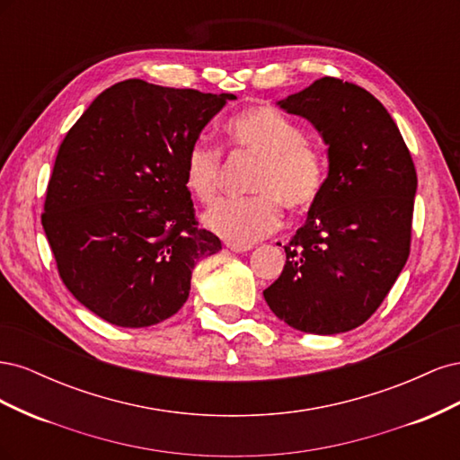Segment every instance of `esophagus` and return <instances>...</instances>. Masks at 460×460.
<instances>
[{
	"label": "esophagus",
	"instance_id": "34e87169",
	"mask_svg": "<svg viewBox=\"0 0 460 460\" xmlns=\"http://www.w3.org/2000/svg\"><path fill=\"white\" fill-rule=\"evenodd\" d=\"M226 247L234 253H247V252H252V249H253L252 243H228Z\"/></svg>",
	"mask_w": 460,
	"mask_h": 460
}]
</instances>
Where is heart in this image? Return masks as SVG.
Listing matches in <instances>:
<instances>
[{"label":"heart","mask_w":460,"mask_h":460,"mask_svg":"<svg viewBox=\"0 0 460 460\" xmlns=\"http://www.w3.org/2000/svg\"><path fill=\"white\" fill-rule=\"evenodd\" d=\"M230 142L259 159L252 180L255 196L225 199L203 215V225L232 243H249L282 222V203L307 211L326 184V161L297 122L269 105L240 111L226 122ZM220 151L205 137L193 142L184 159V184L193 198L211 203L218 191Z\"/></svg>","instance_id":"heart-1"}]
</instances>
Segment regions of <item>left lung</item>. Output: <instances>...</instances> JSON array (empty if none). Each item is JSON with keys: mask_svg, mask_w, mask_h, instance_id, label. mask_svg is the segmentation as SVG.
Instances as JSON below:
<instances>
[{"mask_svg": "<svg viewBox=\"0 0 460 460\" xmlns=\"http://www.w3.org/2000/svg\"><path fill=\"white\" fill-rule=\"evenodd\" d=\"M276 105L309 120L328 147V176L262 291L291 328L349 332L372 316L409 259L416 171L397 124L376 97L324 76Z\"/></svg>", "mask_w": 460, "mask_h": 460, "instance_id": "obj_1", "label": "left lung"}]
</instances>
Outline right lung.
Listing matches in <instances>:
<instances>
[{
	"label": "right lung",
	"instance_id": "right-lung-1",
	"mask_svg": "<svg viewBox=\"0 0 460 460\" xmlns=\"http://www.w3.org/2000/svg\"><path fill=\"white\" fill-rule=\"evenodd\" d=\"M230 100L132 78L97 95L65 136L41 226L66 289L109 324L171 318L196 262L222 249L198 228L184 159Z\"/></svg>",
	"mask_w": 460,
	"mask_h": 460
}]
</instances>
